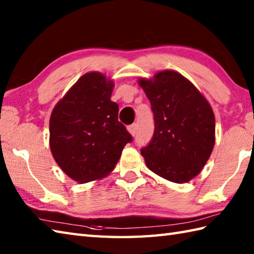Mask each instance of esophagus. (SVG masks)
Instances as JSON below:
<instances>
[{"label":"esophagus","mask_w":254,"mask_h":254,"mask_svg":"<svg viewBox=\"0 0 254 254\" xmlns=\"http://www.w3.org/2000/svg\"><path fill=\"white\" fill-rule=\"evenodd\" d=\"M127 131L130 132V134L132 136H135L136 135V132H137V124L134 123L132 126H130L127 127Z\"/></svg>","instance_id":"1"}]
</instances>
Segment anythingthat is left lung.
<instances>
[{
    "instance_id": "left-lung-1",
    "label": "left lung",
    "mask_w": 254,
    "mask_h": 254,
    "mask_svg": "<svg viewBox=\"0 0 254 254\" xmlns=\"http://www.w3.org/2000/svg\"><path fill=\"white\" fill-rule=\"evenodd\" d=\"M154 112L152 141L141 154L147 168L166 180L185 183L196 177L215 145V116L206 98L171 69L139 78Z\"/></svg>"
}]
</instances>
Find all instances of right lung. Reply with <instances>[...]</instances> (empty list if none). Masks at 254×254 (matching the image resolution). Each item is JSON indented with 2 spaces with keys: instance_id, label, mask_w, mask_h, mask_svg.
Here are the masks:
<instances>
[{
  "instance_id": "1",
  "label": "right lung",
  "mask_w": 254,
  "mask_h": 254,
  "mask_svg": "<svg viewBox=\"0 0 254 254\" xmlns=\"http://www.w3.org/2000/svg\"><path fill=\"white\" fill-rule=\"evenodd\" d=\"M113 86L104 74L86 73L52 110V156L64 174L78 183L109 175L124 146L132 142L118 120L119 106L110 99Z\"/></svg>"
}]
</instances>
